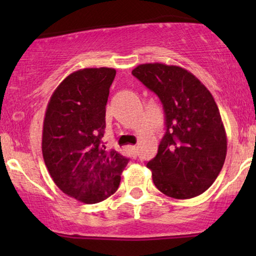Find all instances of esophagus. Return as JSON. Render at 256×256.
Listing matches in <instances>:
<instances>
[{
  "instance_id": "obj_1",
  "label": "esophagus",
  "mask_w": 256,
  "mask_h": 256,
  "mask_svg": "<svg viewBox=\"0 0 256 256\" xmlns=\"http://www.w3.org/2000/svg\"><path fill=\"white\" fill-rule=\"evenodd\" d=\"M129 150H130V154L132 157L138 156V148H136V146H129Z\"/></svg>"
}]
</instances>
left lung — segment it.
I'll list each match as a JSON object with an SVG mask.
<instances>
[{
    "instance_id": "obj_1",
    "label": "left lung",
    "mask_w": 256,
    "mask_h": 256,
    "mask_svg": "<svg viewBox=\"0 0 256 256\" xmlns=\"http://www.w3.org/2000/svg\"><path fill=\"white\" fill-rule=\"evenodd\" d=\"M132 73L158 96L166 113V135L146 163L154 184L168 197H197L216 180L227 152L225 127L211 92L180 66L149 62Z\"/></svg>"
}]
</instances>
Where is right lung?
<instances>
[{
  "mask_svg": "<svg viewBox=\"0 0 256 256\" xmlns=\"http://www.w3.org/2000/svg\"><path fill=\"white\" fill-rule=\"evenodd\" d=\"M115 74L110 68L71 73L52 93L45 110V166L65 194L85 204L100 202L115 194L128 164V158L107 150L101 141Z\"/></svg>",
  "mask_w": 256,
  "mask_h": 256,
  "instance_id": "obj_1",
  "label": "right lung"
}]
</instances>
